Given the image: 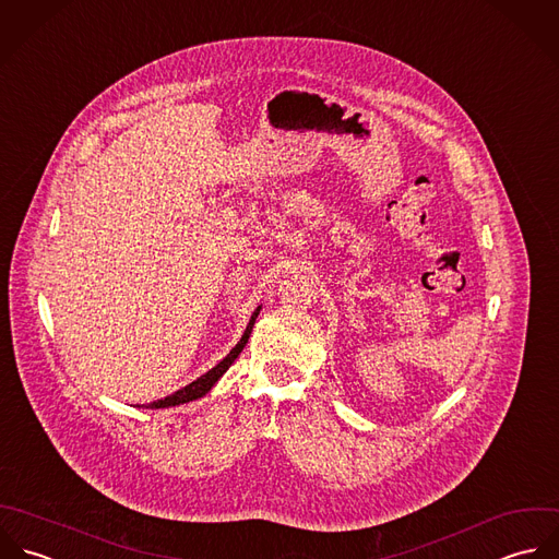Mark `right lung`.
<instances>
[{"label":"right lung","instance_id":"1","mask_svg":"<svg viewBox=\"0 0 559 559\" xmlns=\"http://www.w3.org/2000/svg\"><path fill=\"white\" fill-rule=\"evenodd\" d=\"M260 310H262V306H258L255 310H253V314H251V319H249V323H247V328H245V334L240 336V341H238V345L214 367V369H210L207 372H203L201 377H197L194 381H190L188 385L185 388H180V390H176L174 394H169V396H165V399H158V401H152V403H147L145 407H150V409H160V407H176V405H182V403H188V401H194V399H201L203 394H207L210 392V388L223 377V372L227 371L231 365H234V360L240 356V352H242V347L247 345V341H249V336H251V330H253V323H255V319H258V314H260ZM141 407V405H139Z\"/></svg>","mask_w":559,"mask_h":559}]
</instances>
